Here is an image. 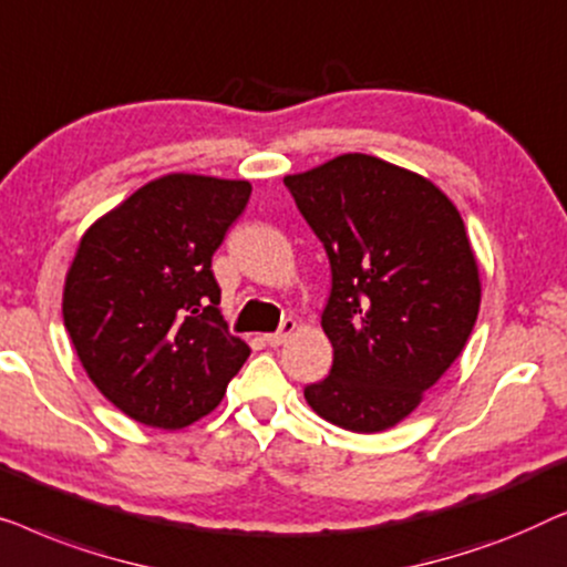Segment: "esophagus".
Here are the masks:
<instances>
[{
    "label": "esophagus",
    "instance_id": "34e87169",
    "mask_svg": "<svg viewBox=\"0 0 567 567\" xmlns=\"http://www.w3.org/2000/svg\"><path fill=\"white\" fill-rule=\"evenodd\" d=\"M295 329H298V326H295V321H290V318H287V321H282L280 331H275V333H265V341H267L269 347H280V344H285L287 339L292 337Z\"/></svg>",
    "mask_w": 567,
    "mask_h": 567
}]
</instances>
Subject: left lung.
I'll list each match as a JSON object with an SVG mask.
<instances>
[{"label":"left lung","mask_w":567,"mask_h":567,"mask_svg":"<svg viewBox=\"0 0 567 567\" xmlns=\"http://www.w3.org/2000/svg\"><path fill=\"white\" fill-rule=\"evenodd\" d=\"M285 185L331 261L321 326L329 378L306 388L318 416L360 434L403 421L465 349L481 272L465 223L432 179L341 154Z\"/></svg>","instance_id":"8db88e82"}]
</instances>
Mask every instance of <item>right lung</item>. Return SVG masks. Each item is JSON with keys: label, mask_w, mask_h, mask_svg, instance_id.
Returning a JSON list of instances; mask_svg holds the SVG:
<instances>
[{"label": "right lung", "mask_w": 567, "mask_h": 567, "mask_svg": "<svg viewBox=\"0 0 567 567\" xmlns=\"http://www.w3.org/2000/svg\"><path fill=\"white\" fill-rule=\"evenodd\" d=\"M249 195L246 179L164 174L94 220L76 246L63 326L100 393L138 424H195L251 354L223 321L210 269Z\"/></svg>", "instance_id": "obj_1"}]
</instances>
